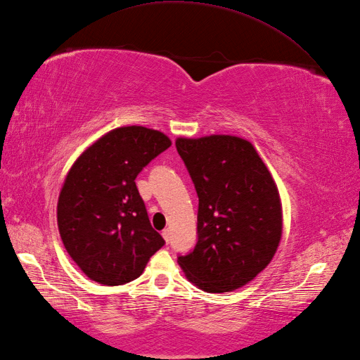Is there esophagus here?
Here are the masks:
<instances>
[{"instance_id":"obj_1","label":"esophagus","mask_w":360,"mask_h":360,"mask_svg":"<svg viewBox=\"0 0 360 360\" xmlns=\"http://www.w3.org/2000/svg\"><path fill=\"white\" fill-rule=\"evenodd\" d=\"M162 235H163V238H165V241L169 244V241H171V231H169V229H165V231L162 232Z\"/></svg>"}]
</instances>
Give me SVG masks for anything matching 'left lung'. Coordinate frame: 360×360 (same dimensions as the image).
<instances>
[{
  "mask_svg": "<svg viewBox=\"0 0 360 360\" xmlns=\"http://www.w3.org/2000/svg\"><path fill=\"white\" fill-rule=\"evenodd\" d=\"M175 146L198 195L197 243L179 264L201 290H236L266 269L281 240L275 181L244 139H177Z\"/></svg>",
  "mask_w": 360,
  "mask_h": 360,
  "instance_id": "8db88e82",
  "label": "left lung"
}]
</instances>
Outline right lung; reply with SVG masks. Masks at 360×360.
<instances>
[{"mask_svg": "<svg viewBox=\"0 0 360 360\" xmlns=\"http://www.w3.org/2000/svg\"><path fill=\"white\" fill-rule=\"evenodd\" d=\"M171 140L145 127L116 128L70 169L58 201V227L68 255L93 281L122 285L142 275L163 248L136 179Z\"/></svg>", "mask_w": 360, "mask_h": 360, "instance_id": "obj_1", "label": "right lung"}]
</instances>
